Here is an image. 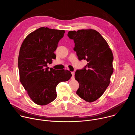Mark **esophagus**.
<instances>
[{
	"label": "esophagus",
	"instance_id": "esophagus-1",
	"mask_svg": "<svg viewBox=\"0 0 135 135\" xmlns=\"http://www.w3.org/2000/svg\"><path fill=\"white\" fill-rule=\"evenodd\" d=\"M71 75H72V76H71V79L72 80H73V79H74V75H75V73H74V71L71 72Z\"/></svg>",
	"mask_w": 135,
	"mask_h": 135
}]
</instances>
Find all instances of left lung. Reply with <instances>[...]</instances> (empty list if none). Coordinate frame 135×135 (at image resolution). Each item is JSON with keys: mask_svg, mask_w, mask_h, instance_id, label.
Wrapping results in <instances>:
<instances>
[{"mask_svg": "<svg viewBox=\"0 0 135 135\" xmlns=\"http://www.w3.org/2000/svg\"><path fill=\"white\" fill-rule=\"evenodd\" d=\"M68 36L74 40V50L79 59L88 62L83 69L75 72V78L80 85L76 94L86 102H93L110 83L114 70L112 51L103 37L94 29L69 31Z\"/></svg>", "mask_w": 135, "mask_h": 135, "instance_id": "left-lung-1", "label": "left lung"}]
</instances>
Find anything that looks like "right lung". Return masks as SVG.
<instances>
[{
  "label": "right lung",
  "instance_id": "1",
  "mask_svg": "<svg viewBox=\"0 0 135 135\" xmlns=\"http://www.w3.org/2000/svg\"><path fill=\"white\" fill-rule=\"evenodd\" d=\"M65 32L41 27L30 33L21 44L18 58L20 81L30 99L38 105L53 102L57 96L56 85L72 76L68 70L47 67V64L56 58L54 52Z\"/></svg>",
  "mask_w": 135,
  "mask_h": 135
}]
</instances>
